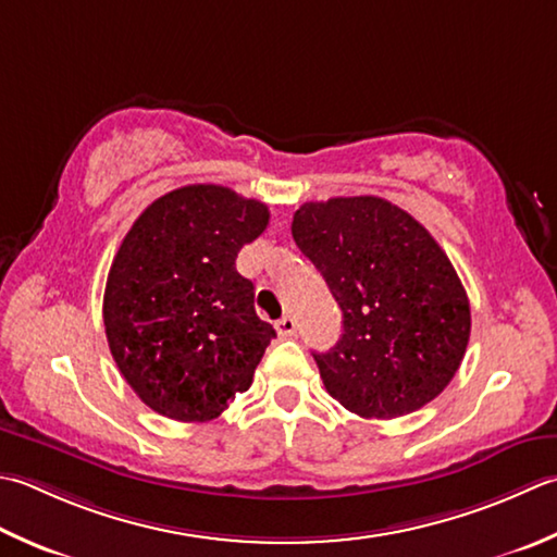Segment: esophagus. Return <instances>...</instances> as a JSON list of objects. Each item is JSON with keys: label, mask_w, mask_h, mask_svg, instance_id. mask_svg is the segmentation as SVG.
<instances>
[{"label": "esophagus", "mask_w": 557, "mask_h": 557, "mask_svg": "<svg viewBox=\"0 0 557 557\" xmlns=\"http://www.w3.org/2000/svg\"><path fill=\"white\" fill-rule=\"evenodd\" d=\"M275 329L282 337H292L297 333V321H294V315H282V319L275 323Z\"/></svg>", "instance_id": "34e87169"}]
</instances>
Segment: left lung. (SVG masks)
I'll use <instances>...</instances> for the list:
<instances>
[{
	"label": "left lung",
	"mask_w": 557,
	"mask_h": 557,
	"mask_svg": "<svg viewBox=\"0 0 557 557\" xmlns=\"http://www.w3.org/2000/svg\"><path fill=\"white\" fill-rule=\"evenodd\" d=\"M299 250L343 311V337L313 352L329 394L359 418L416 412L449 386L471 307L442 246L416 216L374 195L304 202Z\"/></svg>",
	"instance_id": "obj_1"
}]
</instances>
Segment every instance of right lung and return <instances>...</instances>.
<instances>
[{
  "label": "right lung",
  "instance_id": "right-lung-1",
  "mask_svg": "<svg viewBox=\"0 0 557 557\" xmlns=\"http://www.w3.org/2000/svg\"><path fill=\"white\" fill-rule=\"evenodd\" d=\"M268 220V205L198 183L161 195L125 234L106 282V337L159 416L207 422L248 391L275 329L258 319L236 256Z\"/></svg>",
  "mask_w": 557,
  "mask_h": 557
}]
</instances>
